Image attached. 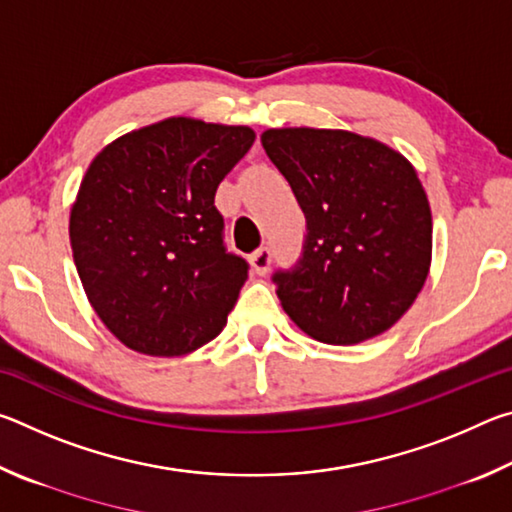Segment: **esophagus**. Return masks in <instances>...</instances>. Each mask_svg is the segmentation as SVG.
<instances>
[{"instance_id": "obj_1", "label": "esophagus", "mask_w": 512, "mask_h": 512, "mask_svg": "<svg viewBox=\"0 0 512 512\" xmlns=\"http://www.w3.org/2000/svg\"><path fill=\"white\" fill-rule=\"evenodd\" d=\"M250 264H253V271L257 275H266L268 273V266H271V248H259L255 250L253 255H250Z\"/></svg>"}]
</instances>
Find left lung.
Returning a JSON list of instances; mask_svg holds the SVG:
<instances>
[{"label": "left lung", "mask_w": 512, "mask_h": 512, "mask_svg": "<svg viewBox=\"0 0 512 512\" xmlns=\"http://www.w3.org/2000/svg\"><path fill=\"white\" fill-rule=\"evenodd\" d=\"M268 158L307 219L291 273H275L284 311L311 339L354 345L384 334L427 282L433 221L413 164L341 128H268Z\"/></svg>", "instance_id": "8db88e82"}]
</instances>
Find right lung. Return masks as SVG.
<instances>
[{
    "label": "right lung",
    "mask_w": 512,
    "mask_h": 512,
    "mask_svg": "<svg viewBox=\"0 0 512 512\" xmlns=\"http://www.w3.org/2000/svg\"><path fill=\"white\" fill-rule=\"evenodd\" d=\"M253 142L250 126L169 117L94 155L69 244L92 309L126 348L183 357L228 323L248 264L225 253L214 194Z\"/></svg>",
    "instance_id": "add662e5"
}]
</instances>
